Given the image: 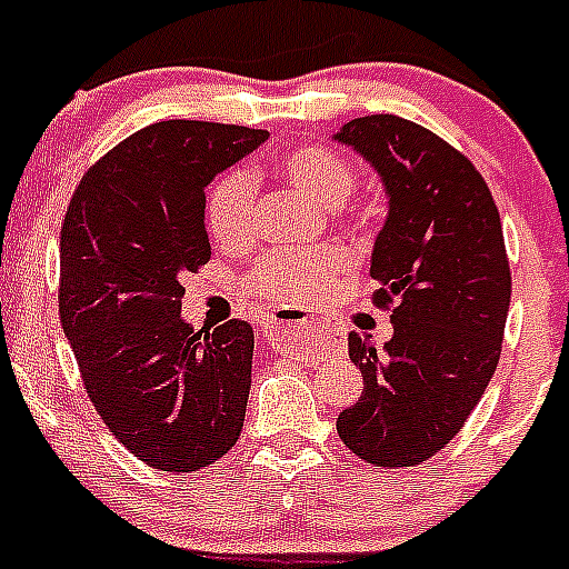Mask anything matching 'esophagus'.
<instances>
[{
	"instance_id": "obj_1",
	"label": "esophagus",
	"mask_w": 569,
	"mask_h": 569,
	"mask_svg": "<svg viewBox=\"0 0 569 569\" xmlns=\"http://www.w3.org/2000/svg\"><path fill=\"white\" fill-rule=\"evenodd\" d=\"M310 313L305 308H276L268 319V328H264V336H268L273 345H284V333L296 328H308Z\"/></svg>"
}]
</instances>
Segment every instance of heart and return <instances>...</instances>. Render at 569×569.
<instances>
[{"label": "heart", "mask_w": 569, "mask_h": 569, "mask_svg": "<svg viewBox=\"0 0 569 569\" xmlns=\"http://www.w3.org/2000/svg\"><path fill=\"white\" fill-rule=\"evenodd\" d=\"M276 170L296 190L319 204L339 208L356 190V173L345 156L325 144H299L276 159ZM208 230L216 244L236 250L253 239L256 184L248 170H228L208 193ZM350 268V253L341 244L284 248L261 256L250 270L248 290L279 305H296L319 293L330 279Z\"/></svg>", "instance_id": "heart-1"}]
</instances>
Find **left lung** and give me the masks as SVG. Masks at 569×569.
<instances>
[{"mask_svg":"<svg viewBox=\"0 0 569 569\" xmlns=\"http://www.w3.org/2000/svg\"><path fill=\"white\" fill-rule=\"evenodd\" d=\"M336 139L390 196L370 276L393 321L385 347L347 339L365 390L336 430L367 465L413 467L453 441L499 365L510 310L499 208L470 159L410 119L361 116Z\"/></svg>","mask_w":569,"mask_h":569,"instance_id":"left-lung-1","label":"left lung"}]
</instances>
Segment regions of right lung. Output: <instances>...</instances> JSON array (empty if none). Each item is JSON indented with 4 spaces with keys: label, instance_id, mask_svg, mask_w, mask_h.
<instances>
[{
    "label": "right lung",
    "instance_id": "add662e5",
    "mask_svg": "<svg viewBox=\"0 0 569 569\" xmlns=\"http://www.w3.org/2000/svg\"><path fill=\"white\" fill-rule=\"evenodd\" d=\"M268 130L170 119L82 176L59 239V319L84 390L136 459L193 472L244 425L253 328L182 319V276L210 261L204 188Z\"/></svg>",
    "mask_w": 569,
    "mask_h": 569
}]
</instances>
